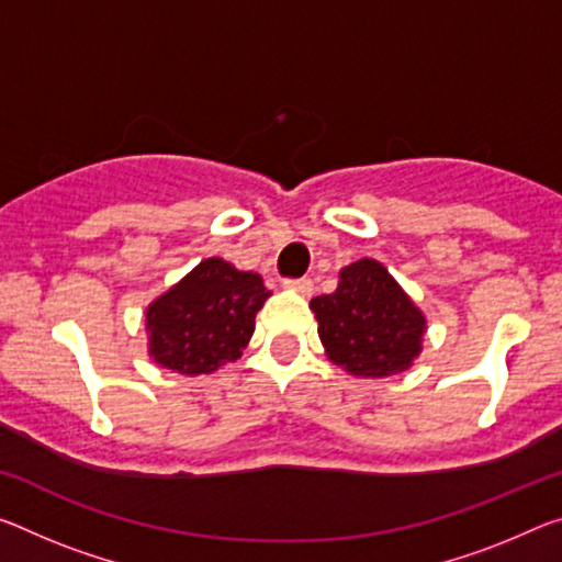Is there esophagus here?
Returning a JSON list of instances; mask_svg holds the SVG:
<instances>
[{"instance_id": "1", "label": "esophagus", "mask_w": 562, "mask_h": 562, "mask_svg": "<svg viewBox=\"0 0 562 562\" xmlns=\"http://www.w3.org/2000/svg\"><path fill=\"white\" fill-rule=\"evenodd\" d=\"M284 288L292 290V292H297V295H302V297H310V295H313V280H310V278L288 280V282H284Z\"/></svg>"}]
</instances>
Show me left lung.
Instances as JSON below:
<instances>
[{
  "mask_svg": "<svg viewBox=\"0 0 562 562\" xmlns=\"http://www.w3.org/2000/svg\"><path fill=\"white\" fill-rule=\"evenodd\" d=\"M329 362L355 378H390L420 358L427 319L387 267L362 257L340 270L337 290L310 302Z\"/></svg>",
  "mask_w": 562,
  "mask_h": 562,
  "instance_id": "left-lung-1",
  "label": "left lung"
}]
</instances>
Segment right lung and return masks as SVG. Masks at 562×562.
<instances>
[{
	"instance_id": "obj_1",
	"label": "right lung",
	"mask_w": 562,
	"mask_h": 562,
	"mask_svg": "<svg viewBox=\"0 0 562 562\" xmlns=\"http://www.w3.org/2000/svg\"><path fill=\"white\" fill-rule=\"evenodd\" d=\"M270 295L257 272L207 257L147 305V355L187 378L212 375L243 358Z\"/></svg>"
}]
</instances>
